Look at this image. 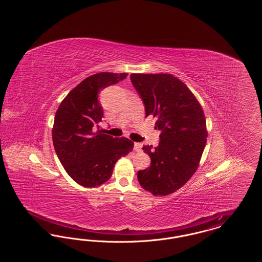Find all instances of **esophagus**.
Returning <instances> with one entry per match:
<instances>
[{"label": "esophagus", "mask_w": 262, "mask_h": 262, "mask_svg": "<svg viewBox=\"0 0 262 262\" xmlns=\"http://www.w3.org/2000/svg\"><path fill=\"white\" fill-rule=\"evenodd\" d=\"M142 148V144L140 143V142H135V146H134V149L136 150V151H140Z\"/></svg>", "instance_id": "1"}]
</instances>
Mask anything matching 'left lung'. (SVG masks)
Segmentation results:
<instances>
[{
    "label": "left lung",
    "mask_w": 262,
    "mask_h": 262,
    "mask_svg": "<svg viewBox=\"0 0 262 262\" xmlns=\"http://www.w3.org/2000/svg\"><path fill=\"white\" fill-rule=\"evenodd\" d=\"M130 80L156 119L159 145H144L151 165L137 172L140 186L153 195H168L183 187L198 170L206 144V120L187 85L170 74H132Z\"/></svg>",
    "instance_id": "8db88e82"
}]
</instances>
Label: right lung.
<instances>
[{"label":"right lung","instance_id":"1","mask_svg":"<svg viewBox=\"0 0 262 262\" xmlns=\"http://www.w3.org/2000/svg\"><path fill=\"white\" fill-rule=\"evenodd\" d=\"M126 76V73L88 76L69 92L55 115L54 148L66 172L82 187H98L106 183L116 162L134 148L132 140L114 138L99 129L103 118L100 91Z\"/></svg>","mask_w":262,"mask_h":262}]
</instances>
